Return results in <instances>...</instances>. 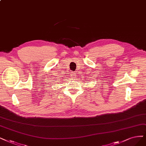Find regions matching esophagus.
Returning a JSON list of instances; mask_svg holds the SVG:
<instances>
[{
    "label": "esophagus",
    "instance_id": "1",
    "mask_svg": "<svg viewBox=\"0 0 146 146\" xmlns=\"http://www.w3.org/2000/svg\"><path fill=\"white\" fill-rule=\"evenodd\" d=\"M76 73H73V75H72V76H73V77L72 78H76Z\"/></svg>",
    "mask_w": 146,
    "mask_h": 146
}]
</instances>
